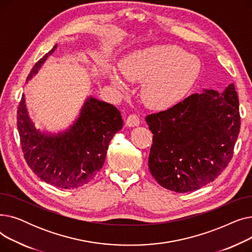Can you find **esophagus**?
Segmentation results:
<instances>
[{
	"instance_id": "1",
	"label": "esophagus",
	"mask_w": 252,
	"mask_h": 252,
	"mask_svg": "<svg viewBox=\"0 0 252 252\" xmlns=\"http://www.w3.org/2000/svg\"><path fill=\"white\" fill-rule=\"evenodd\" d=\"M140 124V119L136 114H130L127 116L126 121V126H129V127H134L139 126Z\"/></svg>"
}]
</instances>
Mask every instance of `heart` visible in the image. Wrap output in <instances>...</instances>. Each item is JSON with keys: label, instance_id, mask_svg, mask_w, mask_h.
<instances>
[{"label": "heart", "instance_id": "1", "mask_svg": "<svg viewBox=\"0 0 252 252\" xmlns=\"http://www.w3.org/2000/svg\"><path fill=\"white\" fill-rule=\"evenodd\" d=\"M122 74L130 82H143L141 96L148 107L163 110L186 96L201 71L197 56L175 45H156L129 53L119 63ZM118 90L126 88L116 71L108 73Z\"/></svg>", "mask_w": 252, "mask_h": 252}]
</instances>
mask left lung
I'll return each mask as SVG.
<instances>
[{"mask_svg": "<svg viewBox=\"0 0 252 252\" xmlns=\"http://www.w3.org/2000/svg\"><path fill=\"white\" fill-rule=\"evenodd\" d=\"M149 169L163 188L191 192L214 182L232 159L240 131L234 84L221 93L204 89L165 111L150 114Z\"/></svg>", "mask_w": 252, "mask_h": 252, "instance_id": "left-lung-1", "label": "left lung"}]
</instances>
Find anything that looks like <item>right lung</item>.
I'll return each mask as SVG.
<instances>
[{"label":"right lung","mask_w":252,"mask_h":252,"mask_svg":"<svg viewBox=\"0 0 252 252\" xmlns=\"http://www.w3.org/2000/svg\"><path fill=\"white\" fill-rule=\"evenodd\" d=\"M56 49L57 45L35 63L26 83ZM123 126L115 106L93 96L87 97L72 124L58 133L36 128L24 94L17 110V129L26 162L42 181L60 189H76L94 179L104 164L111 139Z\"/></svg>","instance_id":"obj_1"}]
</instances>
